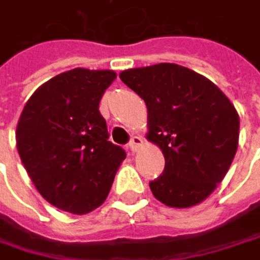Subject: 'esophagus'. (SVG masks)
Masks as SVG:
<instances>
[{
	"mask_svg": "<svg viewBox=\"0 0 260 260\" xmlns=\"http://www.w3.org/2000/svg\"><path fill=\"white\" fill-rule=\"evenodd\" d=\"M143 144V138L140 137V135H134L132 138H131L129 144H128V149H129L131 152H137L138 150V147Z\"/></svg>",
	"mask_w": 260,
	"mask_h": 260,
	"instance_id": "1",
	"label": "esophagus"
}]
</instances>
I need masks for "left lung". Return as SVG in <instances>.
I'll return each mask as SVG.
<instances>
[{
    "label": "left lung",
    "instance_id": "left-lung-1",
    "mask_svg": "<svg viewBox=\"0 0 260 260\" xmlns=\"http://www.w3.org/2000/svg\"><path fill=\"white\" fill-rule=\"evenodd\" d=\"M120 79L144 99L147 138L166 158L162 175L149 182L153 196L172 208L205 200L236 153L239 117L232 102L208 78L173 63L128 69Z\"/></svg>",
    "mask_w": 260,
    "mask_h": 260
}]
</instances>
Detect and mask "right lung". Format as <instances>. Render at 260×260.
Wrapping results in <instances>:
<instances>
[{"label": "right lung", "instance_id": "obj_1", "mask_svg": "<svg viewBox=\"0 0 260 260\" xmlns=\"http://www.w3.org/2000/svg\"><path fill=\"white\" fill-rule=\"evenodd\" d=\"M113 71L77 68L40 85L16 129L22 164L37 191L55 208L87 214L101 206L126 152L108 141L99 111Z\"/></svg>", "mask_w": 260, "mask_h": 260}]
</instances>
